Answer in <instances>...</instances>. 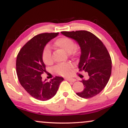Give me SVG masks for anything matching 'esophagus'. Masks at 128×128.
<instances>
[{
    "instance_id": "obj_1",
    "label": "esophagus",
    "mask_w": 128,
    "mask_h": 128,
    "mask_svg": "<svg viewBox=\"0 0 128 128\" xmlns=\"http://www.w3.org/2000/svg\"><path fill=\"white\" fill-rule=\"evenodd\" d=\"M66 79L67 80H68V81H70V82H74L76 81V79H74V78H66Z\"/></svg>"
}]
</instances>
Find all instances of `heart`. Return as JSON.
Here are the masks:
<instances>
[{
	"mask_svg": "<svg viewBox=\"0 0 128 128\" xmlns=\"http://www.w3.org/2000/svg\"><path fill=\"white\" fill-rule=\"evenodd\" d=\"M55 46L63 50L66 52L70 54L76 53V47L75 44L72 39L67 37L60 38L55 42ZM42 59L43 62L47 65L52 64L53 62L52 52L49 46H46L42 53ZM73 66L72 63L66 62L61 63L56 66L54 70L58 74L63 76H67L70 74V70L73 68Z\"/></svg>",
	"mask_w": 128,
	"mask_h": 128,
	"instance_id": "heart-1",
	"label": "heart"
}]
</instances>
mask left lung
Listing matches in <instances>:
<instances>
[{"label":"left lung","instance_id":"obj_1","mask_svg":"<svg viewBox=\"0 0 128 128\" xmlns=\"http://www.w3.org/2000/svg\"><path fill=\"white\" fill-rule=\"evenodd\" d=\"M61 34L78 44L80 49L79 71H85L89 76L88 79L82 80L85 87L82 92L76 94L84 99L96 96L105 87L111 74L112 62L106 48L96 36L86 30Z\"/></svg>","mask_w":128,"mask_h":128}]
</instances>
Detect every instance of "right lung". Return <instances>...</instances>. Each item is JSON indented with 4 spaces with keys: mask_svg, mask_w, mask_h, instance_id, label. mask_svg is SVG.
Returning a JSON list of instances; mask_svg holds the SVG:
<instances>
[{
    "mask_svg": "<svg viewBox=\"0 0 128 128\" xmlns=\"http://www.w3.org/2000/svg\"><path fill=\"white\" fill-rule=\"evenodd\" d=\"M59 33H44L34 36L19 52L16 60L17 74L20 84L30 96L39 100H48L56 93L62 77L56 76L50 81L42 80L46 71L42 59L45 46Z\"/></svg>",
    "mask_w": 128,
    "mask_h": 128,
    "instance_id": "1",
    "label": "right lung"
}]
</instances>
